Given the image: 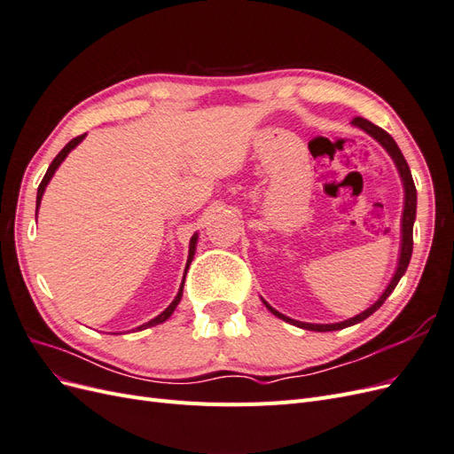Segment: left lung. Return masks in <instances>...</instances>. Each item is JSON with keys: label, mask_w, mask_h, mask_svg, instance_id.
<instances>
[{"label": "left lung", "mask_w": 454, "mask_h": 454, "mask_svg": "<svg viewBox=\"0 0 454 454\" xmlns=\"http://www.w3.org/2000/svg\"><path fill=\"white\" fill-rule=\"evenodd\" d=\"M352 122H354L356 127H360V129H364L367 134L373 136V138H375L384 149L388 151L390 157H392L394 162H395L397 170H400L402 180H403V187H405V208H403V219H402V237H403V239H402L400 263H397V270H395V274H394L392 282L388 284L387 290H384V294L380 295V299L377 301V303H375L373 307H369L367 310H364L362 314L354 316V318L345 320V322H339V324H305V322H297V320L287 318V316L280 314L278 310H274L270 305L265 303L267 309H269L274 316H278V318H282L284 322H290V324H294V325H297V327L309 329V332H335V329H345V327H348V325H354V324L364 322L365 318H369V316L373 314V312L384 303V301H387V297L394 292V287L397 286V282H400V278L403 277V272L407 270V265H409V261H411V254H413V223H415V214H417V187H415V182H413V176H411L409 164H407L405 157L402 155L400 147H397V144L394 142V138H392V136H390L387 130H382L380 127L373 125V122H369V121L364 119V117H356Z\"/></svg>", "instance_id": "1"}]
</instances>
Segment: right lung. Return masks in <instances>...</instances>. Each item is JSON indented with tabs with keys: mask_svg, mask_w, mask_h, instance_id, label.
Listing matches in <instances>:
<instances>
[{
	"mask_svg": "<svg viewBox=\"0 0 454 454\" xmlns=\"http://www.w3.org/2000/svg\"><path fill=\"white\" fill-rule=\"evenodd\" d=\"M83 138H85V134H81V136H77V138H74L72 142H67L66 145H64V149L60 151V153L52 159V162L49 164V168H47V172H45V176H43V180H41V184H39V187H37V200H35V206L39 208V202H41V197H43V191H45V187H47V184H49V180L52 177V174H54V170H57L59 167H60V162L66 159V155L70 153V151L79 144V142H83ZM195 244H197V235H193V239H191V244H189V259H187V265L191 263V259H193V254H195ZM185 272H187V267H185ZM184 282H185V278H184ZM184 282H182V286H180V292H177V295H176V299L172 301L170 303V307L164 310V312H160L157 318H153L151 322H147V324H144V325H140L138 329H147V327H151V325H157V324H162L164 320H168L170 318V314L174 312V309L177 307V303H180V299H182V294H184Z\"/></svg>",
	"mask_w": 454,
	"mask_h": 454,
	"instance_id": "1",
	"label": "right lung"
}]
</instances>
